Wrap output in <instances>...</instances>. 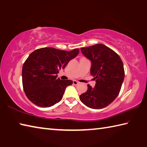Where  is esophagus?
Here are the masks:
<instances>
[{
  "label": "esophagus",
  "instance_id": "1",
  "mask_svg": "<svg viewBox=\"0 0 147 147\" xmlns=\"http://www.w3.org/2000/svg\"><path fill=\"white\" fill-rule=\"evenodd\" d=\"M73 83L74 85H75V86H76V85H78V84H79L78 82H77V81H76V80H73Z\"/></svg>",
  "mask_w": 147,
  "mask_h": 147
}]
</instances>
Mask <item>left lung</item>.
<instances>
[{"label":"left lung","mask_w":147,"mask_h":147,"mask_svg":"<svg viewBox=\"0 0 147 147\" xmlns=\"http://www.w3.org/2000/svg\"><path fill=\"white\" fill-rule=\"evenodd\" d=\"M81 51L91 61V74L96 84L94 88L88 84V90L80 95V99L90 108H105L121 91L124 78L123 61L115 52L103 44L84 47Z\"/></svg>","instance_id":"8db88e82"}]
</instances>
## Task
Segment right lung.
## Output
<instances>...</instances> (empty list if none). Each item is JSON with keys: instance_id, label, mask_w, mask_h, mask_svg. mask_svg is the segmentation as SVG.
Wrapping results in <instances>:
<instances>
[{"instance_id": "1", "label": "right lung", "mask_w": 147, "mask_h": 147, "mask_svg": "<svg viewBox=\"0 0 147 147\" xmlns=\"http://www.w3.org/2000/svg\"><path fill=\"white\" fill-rule=\"evenodd\" d=\"M78 53V49L65 51L51 47L32 52L22 69L23 86L27 98L43 108L59 102L67 86L71 85L73 81L57 78V74Z\"/></svg>"}]
</instances>
